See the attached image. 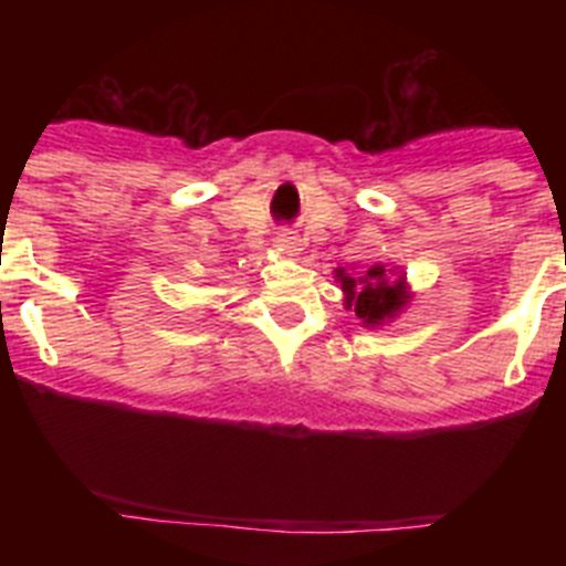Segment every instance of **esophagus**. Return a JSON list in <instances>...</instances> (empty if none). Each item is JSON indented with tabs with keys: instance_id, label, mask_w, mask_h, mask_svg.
<instances>
[{
	"instance_id": "1",
	"label": "esophagus",
	"mask_w": 566,
	"mask_h": 566,
	"mask_svg": "<svg viewBox=\"0 0 566 566\" xmlns=\"http://www.w3.org/2000/svg\"><path fill=\"white\" fill-rule=\"evenodd\" d=\"M277 243H280V249H283V252H297V247H300L297 234H292V232L280 234Z\"/></svg>"
}]
</instances>
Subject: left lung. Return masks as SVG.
<instances>
[{
    "label": "left lung",
    "instance_id": "1",
    "mask_svg": "<svg viewBox=\"0 0 566 566\" xmlns=\"http://www.w3.org/2000/svg\"><path fill=\"white\" fill-rule=\"evenodd\" d=\"M334 274L345 292V308H352L363 319V326H382L385 319L397 317L411 300L405 274L391 280L382 263H374L363 274H348L345 269H337Z\"/></svg>",
    "mask_w": 566,
    "mask_h": 566
}]
</instances>
